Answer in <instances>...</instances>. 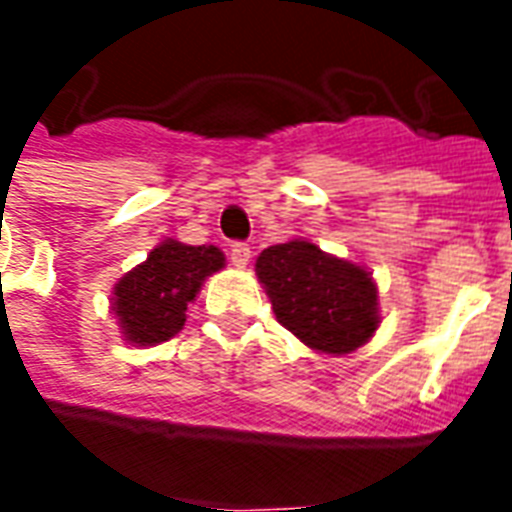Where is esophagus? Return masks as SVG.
Listing matches in <instances>:
<instances>
[{
    "label": "esophagus",
    "instance_id": "34e87169",
    "mask_svg": "<svg viewBox=\"0 0 512 512\" xmlns=\"http://www.w3.org/2000/svg\"><path fill=\"white\" fill-rule=\"evenodd\" d=\"M249 257H252V249H249V244H233L230 246V263H233L235 268H246L249 266Z\"/></svg>",
    "mask_w": 512,
    "mask_h": 512
}]
</instances>
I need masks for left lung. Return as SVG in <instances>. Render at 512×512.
<instances>
[{"mask_svg": "<svg viewBox=\"0 0 512 512\" xmlns=\"http://www.w3.org/2000/svg\"><path fill=\"white\" fill-rule=\"evenodd\" d=\"M277 321L321 354H351L381 323L370 271L310 241L268 246L255 263Z\"/></svg>", "mask_w": 512, "mask_h": 512, "instance_id": "8db88e82", "label": "left lung"}]
</instances>
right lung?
Returning <instances> with one entry per match:
<instances>
[{
    "instance_id": "1",
    "label": "right lung",
    "mask_w": 512,
    "mask_h": 512,
    "mask_svg": "<svg viewBox=\"0 0 512 512\" xmlns=\"http://www.w3.org/2000/svg\"><path fill=\"white\" fill-rule=\"evenodd\" d=\"M224 268L219 246H189L167 238L115 285V310L128 343L158 345L183 329L186 310L205 277Z\"/></svg>"
}]
</instances>
